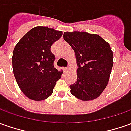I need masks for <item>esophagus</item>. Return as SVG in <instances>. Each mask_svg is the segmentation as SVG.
<instances>
[{
  "label": "esophagus",
  "instance_id": "esophagus-1",
  "mask_svg": "<svg viewBox=\"0 0 131 131\" xmlns=\"http://www.w3.org/2000/svg\"><path fill=\"white\" fill-rule=\"evenodd\" d=\"M63 69H64V72H67L69 69V67H64Z\"/></svg>",
  "mask_w": 131,
  "mask_h": 131
}]
</instances>
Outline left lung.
I'll return each instance as SVG.
<instances>
[{
  "label": "left lung",
  "mask_w": 131,
  "mask_h": 131,
  "mask_svg": "<svg viewBox=\"0 0 131 131\" xmlns=\"http://www.w3.org/2000/svg\"><path fill=\"white\" fill-rule=\"evenodd\" d=\"M64 39L74 50L77 77L71 93L82 101L99 97L106 87L113 67V52L107 42L96 34L65 32Z\"/></svg>",
  "instance_id": "1"
}]
</instances>
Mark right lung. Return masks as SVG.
I'll return each mask as SVG.
<instances>
[{
	"mask_svg": "<svg viewBox=\"0 0 131 131\" xmlns=\"http://www.w3.org/2000/svg\"><path fill=\"white\" fill-rule=\"evenodd\" d=\"M62 32L38 26L25 35L15 45L12 64L15 78L23 93L29 99L42 101L53 93L63 72L54 67L51 46Z\"/></svg>",
	"mask_w": 131,
	"mask_h": 131,
	"instance_id": "right-lung-1",
	"label": "right lung"
}]
</instances>
